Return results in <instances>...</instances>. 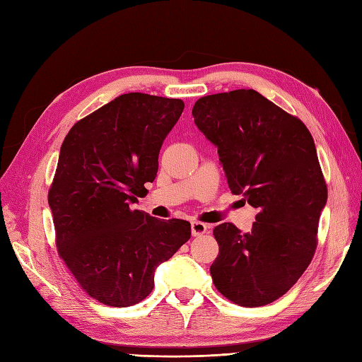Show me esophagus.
<instances>
[{
  "mask_svg": "<svg viewBox=\"0 0 362 362\" xmlns=\"http://www.w3.org/2000/svg\"><path fill=\"white\" fill-rule=\"evenodd\" d=\"M206 231H208V226H206L205 223H202V222H198V221L192 222V234H193L194 237L202 235V234H205Z\"/></svg>",
  "mask_w": 362,
  "mask_h": 362,
  "instance_id": "1",
  "label": "esophagus"
}]
</instances>
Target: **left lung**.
<instances>
[{
	"label": "left lung",
	"mask_w": 362,
	"mask_h": 362,
	"mask_svg": "<svg viewBox=\"0 0 362 362\" xmlns=\"http://www.w3.org/2000/svg\"><path fill=\"white\" fill-rule=\"evenodd\" d=\"M192 115L217 146L229 190L258 210L250 233L214 228V286L240 306L272 303L298 282L317 247L327 189L313 136L252 89L202 96Z\"/></svg>",
	"instance_id": "1"
}]
</instances>
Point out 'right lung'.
<instances>
[{
  "instance_id": "add662e5",
  "label": "right lung",
  "mask_w": 362,
  "mask_h": 362,
  "mask_svg": "<svg viewBox=\"0 0 362 362\" xmlns=\"http://www.w3.org/2000/svg\"><path fill=\"white\" fill-rule=\"evenodd\" d=\"M181 100L125 93L78 120L64 137L48 204L59 255L80 287L108 306L136 305L154 272L192 235L187 221L133 210L157 177Z\"/></svg>"
}]
</instances>
